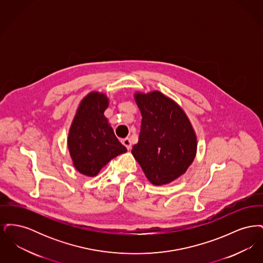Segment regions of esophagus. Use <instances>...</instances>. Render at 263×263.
<instances>
[{
	"label": "esophagus",
	"mask_w": 263,
	"mask_h": 263,
	"mask_svg": "<svg viewBox=\"0 0 263 263\" xmlns=\"http://www.w3.org/2000/svg\"><path fill=\"white\" fill-rule=\"evenodd\" d=\"M121 143L125 146L126 148H127L128 150H130V149H131V140H130L129 138L122 139V140H121Z\"/></svg>",
	"instance_id": "esophagus-1"
}]
</instances>
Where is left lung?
Here are the masks:
<instances>
[{
    "label": "left lung",
    "instance_id": "8db88e82",
    "mask_svg": "<svg viewBox=\"0 0 263 263\" xmlns=\"http://www.w3.org/2000/svg\"><path fill=\"white\" fill-rule=\"evenodd\" d=\"M134 97L142 122L131 152L153 184L170 183L193 162L197 150L195 132L182 108L162 92H136Z\"/></svg>",
    "mask_w": 263,
    "mask_h": 263
}]
</instances>
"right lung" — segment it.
Returning a JSON list of instances; mask_svg holds the SVG:
<instances>
[{
    "instance_id": "add662e5",
    "label": "right lung",
    "mask_w": 263,
    "mask_h": 263,
    "mask_svg": "<svg viewBox=\"0 0 263 263\" xmlns=\"http://www.w3.org/2000/svg\"><path fill=\"white\" fill-rule=\"evenodd\" d=\"M107 106L104 93H88L81 101L70 128L68 148L76 170L83 175L96 176L113 158L127 152L103 114Z\"/></svg>"
}]
</instances>
